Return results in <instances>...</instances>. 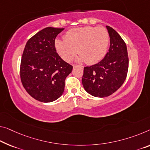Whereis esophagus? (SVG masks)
Masks as SVG:
<instances>
[{"label": "esophagus", "instance_id": "34e87169", "mask_svg": "<svg viewBox=\"0 0 150 150\" xmlns=\"http://www.w3.org/2000/svg\"><path fill=\"white\" fill-rule=\"evenodd\" d=\"M76 66H77V65H75V64H74V65H73V67H76Z\"/></svg>", "mask_w": 150, "mask_h": 150}]
</instances>
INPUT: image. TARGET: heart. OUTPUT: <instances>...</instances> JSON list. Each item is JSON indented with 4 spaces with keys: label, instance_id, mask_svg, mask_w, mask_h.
Wrapping results in <instances>:
<instances>
[{
    "label": "heart",
    "instance_id": "1",
    "mask_svg": "<svg viewBox=\"0 0 150 150\" xmlns=\"http://www.w3.org/2000/svg\"><path fill=\"white\" fill-rule=\"evenodd\" d=\"M109 41V34L105 27L86 26L68 30L64 40H56L55 47L64 61H72L78 50V61L94 64L107 54Z\"/></svg>",
    "mask_w": 150,
    "mask_h": 150
}]
</instances>
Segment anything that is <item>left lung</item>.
Wrapping results in <instances>:
<instances>
[{
	"mask_svg": "<svg viewBox=\"0 0 150 150\" xmlns=\"http://www.w3.org/2000/svg\"><path fill=\"white\" fill-rule=\"evenodd\" d=\"M110 47L100 62L84 68L82 82L87 93L96 97L109 96L117 91L126 79L129 68L127 46L119 33L106 26Z\"/></svg>",
	"mask_w": 150,
	"mask_h": 150,
	"instance_id": "1",
	"label": "left lung"
}]
</instances>
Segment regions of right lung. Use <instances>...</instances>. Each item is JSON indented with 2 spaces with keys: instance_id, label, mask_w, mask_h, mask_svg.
Instances as JSON below:
<instances>
[{
  "instance_id": "right-lung-1",
  "label": "right lung",
  "mask_w": 150,
  "mask_h": 150,
  "mask_svg": "<svg viewBox=\"0 0 150 150\" xmlns=\"http://www.w3.org/2000/svg\"><path fill=\"white\" fill-rule=\"evenodd\" d=\"M64 29L46 27L27 41L20 66L22 84L32 97L50 103L62 95L73 66L56 52L55 40Z\"/></svg>"
}]
</instances>
